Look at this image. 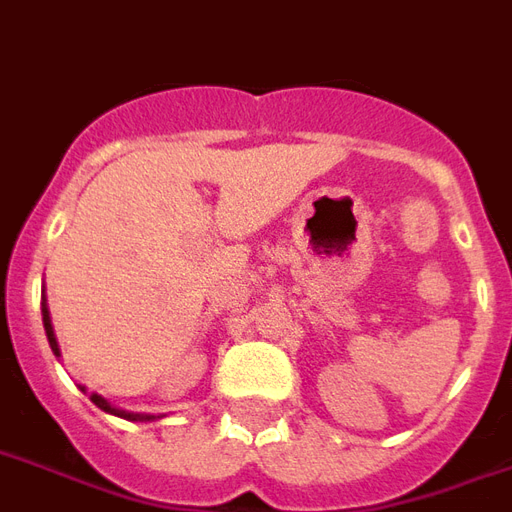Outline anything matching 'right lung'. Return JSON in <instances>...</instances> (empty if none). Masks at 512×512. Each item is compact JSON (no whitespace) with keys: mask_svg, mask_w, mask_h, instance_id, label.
I'll return each mask as SVG.
<instances>
[{"mask_svg":"<svg viewBox=\"0 0 512 512\" xmlns=\"http://www.w3.org/2000/svg\"><path fill=\"white\" fill-rule=\"evenodd\" d=\"M42 326H45V334H48V343H51V351L56 356H61L59 351V340H56V332H53V324H51V310H48V302H45V288H42ZM86 391V386H80ZM91 402H94L99 410H105L110 416H118V418H126V421H156L161 416H151V413H129V410H121V407H113L107 402L102 394H91Z\"/></svg>","mask_w":512,"mask_h":512,"instance_id":"right-lung-1","label":"right lung"}]
</instances>
